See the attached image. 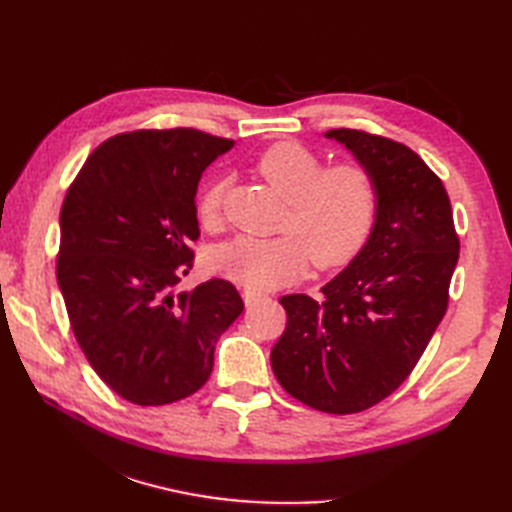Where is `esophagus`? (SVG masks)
Here are the masks:
<instances>
[{
  "label": "esophagus",
  "instance_id": "1",
  "mask_svg": "<svg viewBox=\"0 0 512 512\" xmlns=\"http://www.w3.org/2000/svg\"><path fill=\"white\" fill-rule=\"evenodd\" d=\"M266 299H268L266 295H259V292H255V290H244L246 308H255V306H259V303H264Z\"/></svg>",
  "mask_w": 512,
  "mask_h": 512
}]
</instances>
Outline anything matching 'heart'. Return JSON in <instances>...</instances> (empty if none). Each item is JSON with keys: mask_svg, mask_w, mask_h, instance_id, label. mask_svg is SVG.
I'll return each mask as SVG.
<instances>
[{"mask_svg": "<svg viewBox=\"0 0 512 512\" xmlns=\"http://www.w3.org/2000/svg\"><path fill=\"white\" fill-rule=\"evenodd\" d=\"M259 178L286 200L277 237L239 235L217 248L220 273L253 290H273L303 275L308 257L317 268L341 266L361 250L378 215V184L356 162L325 169L323 160L301 143H275L255 160ZM224 182L200 191L198 220L206 231L222 222Z\"/></svg>", "mask_w": 512, "mask_h": 512, "instance_id": "b5f03b06", "label": "heart"}]
</instances>
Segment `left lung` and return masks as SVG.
<instances>
[{
  "label": "left lung",
  "mask_w": 512,
  "mask_h": 512,
  "mask_svg": "<svg viewBox=\"0 0 512 512\" xmlns=\"http://www.w3.org/2000/svg\"><path fill=\"white\" fill-rule=\"evenodd\" d=\"M378 184V215L323 299L286 295V330L270 352L292 398L325 413H358L396 391L449 306L460 257L447 189L407 145L361 129H330Z\"/></svg>",
  "instance_id": "1"
}]
</instances>
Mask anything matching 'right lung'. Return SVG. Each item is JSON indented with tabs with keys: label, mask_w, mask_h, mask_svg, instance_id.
<instances>
[{
	"label": "right lung",
	"mask_w": 512,
	"mask_h": 512,
	"mask_svg": "<svg viewBox=\"0 0 512 512\" xmlns=\"http://www.w3.org/2000/svg\"><path fill=\"white\" fill-rule=\"evenodd\" d=\"M231 147L191 127L118 134L65 193L57 281L72 332L103 383L134 405L195 394L244 310L224 279L171 292L193 266L202 171Z\"/></svg>",
	"instance_id": "right-lung-1"
}]
</instances>
